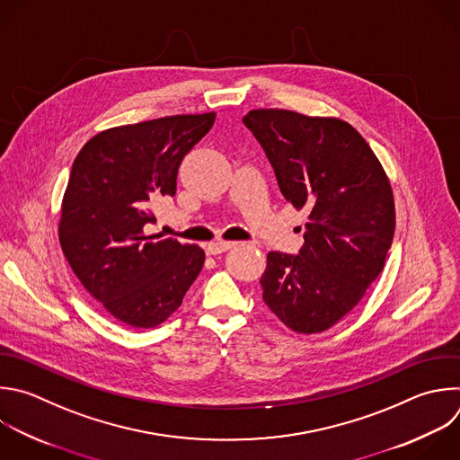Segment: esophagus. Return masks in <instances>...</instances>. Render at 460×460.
<instances>
[{"label": "esophagus", "mask_w": 460, "mask_h": 460, "mask_svg": "<svg viewBox=\"0 0 460 460\" xmlns=\"http://www.w3.org/2000/svg\"><path fill=\"white\" fill-rule=\"evenodd\" d=\"M234 245H236V242H226V240H218V242H213V243H209V245H208V254H213V256H217V254H222V252H226V251L233 249Z\"/></svg>", "instance_id": "1"}]
</instances>
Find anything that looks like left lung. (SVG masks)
<instances>
[{
  "instance_id": "8db88e82",
  "label": "left lung",
  "mask_w": 460,
  "mask_h": 460,
  "mask_svg": "<svg viewBox=\"0 0 460 460\" xmlns=\"http://www.w3.org/2000/svg\"><path fill=\"white\" fill-rule=\"evenodd\" d=\"M243 124L285 200L309 213L297 254H267L263 301L294 332H323L356 307L385 267L395 229L390 182L345 120L269 108L249 111Z\"/></svg>"
}]
</instances>
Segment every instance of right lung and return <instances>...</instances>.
Returning <instances> with one entry per match:
<instances>
[{"label":"right lung","instance_id":"right-lung-1","mask_svg":"<svg viewBox=\"0 0 460 460\" xmlns=\"http://www.w3.org/2000/svg\"><path fill=\"white\" fill-rule=\"evenodd\" d=\"M215 113L173 115L92 137L75 157L61 208V249L84 288L119 322H166L202 270L199 245L153 242L151 208L175 197L182 159L213 128Z\"/></svg>","mask_w":460,"mask_h":460}]
</instances>
